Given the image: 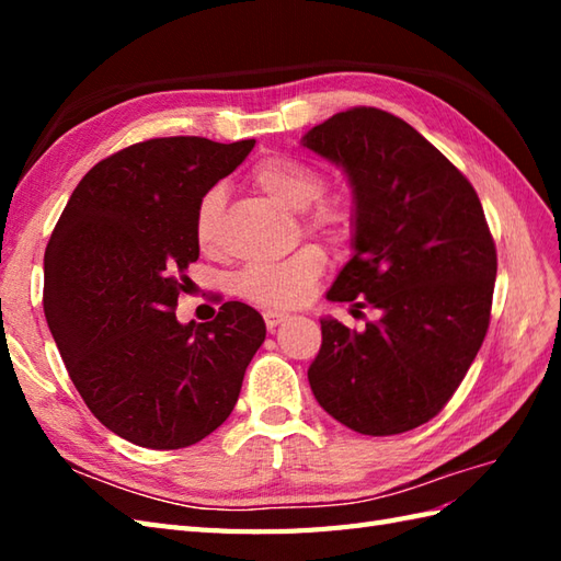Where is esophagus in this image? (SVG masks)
Instances as JSON below:
<instances>
[{"label":"esophagus","instance_id":"obj_1","mask_svg":"<svg viewBox=\"0 0 561 561\" xmlns=\"http://www.w3.org/2000/svg\"><path fill=\"white\" fill-rule=\"evenodd\" d=\"M262 318H265V325H267V330H274V328H277L279 323H284V320L289 318V313L277 311V308H270V311L262 313Z\"/></svg>","mask_w":561,"mask_h":561}]
</instances>
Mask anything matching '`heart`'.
<instances>
[{
	"mask_svg": "<svg viewBox=\"0 0 561 561\" xmlns=\"http://www.w3.org/2000/svg\"><path fill=\"white\" fill-rule=\"evenodd\" d=\"M253 183L262 193H267L272 199H277L296 211H306L325 190L323 173L313 169L311 163H304L291 157L262 159L253 169ZM221 209L224 190H207L195 211V238L205 253H211L217 248ZM306 224L313 231L328 236L330 241H347L354 231V209L347 199H321L306 214ZM325 265L328 260L323 250L316 245H306L299 253H294L282 262H274V265H255L238 272L236 294L260 306H296L311 294L313 284L323 274Z\"/></svg>",
	"mask_w": 561,
	"mask_h": 561,
	"instance_id": "1",
	"label": "heart"
}]
</instances>
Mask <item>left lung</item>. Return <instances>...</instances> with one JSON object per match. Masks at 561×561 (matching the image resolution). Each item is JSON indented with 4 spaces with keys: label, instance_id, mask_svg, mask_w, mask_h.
<instances>
[{
    "label": "left lung",
    "instance_id": "obj_1",
    "mask_svg": "<svg viewBox=\"0 0 561 561\" xmlns=\"http://www.w3.org/2000/svg\"><path fill=\"white\" fill-rule=\"evenodd\" d=\"M301 145L352 185V257L328 291L380 313L362 332L320 318L308 383L328 414L368 436L436 416L490 328L496 248L480 197L444 153L378 108L332 115Z\"/></svg>",
    "mask_w": 561,
    "mask_h": 561
}]
</instances>
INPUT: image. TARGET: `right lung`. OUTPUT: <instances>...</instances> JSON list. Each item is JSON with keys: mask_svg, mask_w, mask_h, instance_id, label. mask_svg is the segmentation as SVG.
Listing matches in <instances>:
<instances>
[{"mask_svg": "<svg viewBox=\"0 0 561 561\" xmlns=\"http://www.w3.org/2000/svg\"><path fill=\"white\" fill-rule=\"evenodd\" d=\"M255 139L161 137L99 161L81 178L45 248L43 308L71 383L129 444L193 446L226 422L265 320L226 301L209 323H178L195 211Z\"/></svg>", "mask_w": 561, "mask_h": 561, "instance_id": "right-lung-1", "label": "right lung"}]
</instances>
